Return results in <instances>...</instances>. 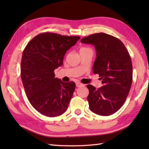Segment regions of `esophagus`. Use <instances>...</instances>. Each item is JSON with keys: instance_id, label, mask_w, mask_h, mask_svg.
Masks as SVG:
<instances>
[{"instance_id": "esophagus-1", "label": "esophagus", "mask_w": 149, "mask_h": 149, "mask_svg": "<svg viewBox=\"0 0 149 149\" xmlns=\"http://www.w3.org/2000/svg\"><path fill=\"white\" fill-rule=\"evenodd\" d=\"M84 84H82L80 82H77L76 83V86L77 87H81V86H84Z\"/></svg>"}]
</instances>
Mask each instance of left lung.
Listing matches in <instances>:
<instances>
[{"instance_id": "obj_1", "label": "left lung", "mask_w": 149, "mask_h": 149, "mask_svg": "<svg viewBox=\"0 0 149 149\" xmlns=\"http://www.w3.org/2000/svg\"><path fill=\"white\" fill-rule=\"evenodd\" d=\"M95 46L97 54L93 66L103 86L96 89L87 85V100L91 111L102 116L116 112L127 99L132 82L131 56L119 39L103 33H95L81 40Z\"/></svg>"}]
</instances>
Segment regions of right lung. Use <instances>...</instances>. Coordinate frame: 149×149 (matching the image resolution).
Wrapping results in <instances>:
<instances>
[{"label": "right lung", "mask_w": 149, "mask_h": 149, "mask_svg": "<svg viewBox=\"0 0 149 149\" xmlns=\"http://www.w3.org/2000/svg\"><path fill=\"white\" fill-rule=\"evenodd\" d=\"M79 39V36L41 33L24 50L20 68L22 83L29 102L43 115L58 116L68 108L75 84L55 78L54 70L63 65L65 53Z\"/></svg>", "instance_id": "obj_1"}]
</instances>
